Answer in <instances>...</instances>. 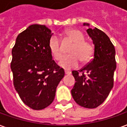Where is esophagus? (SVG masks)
Segmentation results:
<instances>
[{"label":"esophagus","instance_id":"1","mask_svg":"<svg viewBox=\"0 0 127 127\" xmlns=\"http://www.w3.org/2000/svg\"><path fill=\"white\" fill-rule=\"evenodd\" d=\"M64 74H67V75H69V74H71V72L65 71V72H64Z\"/></svg>","mask_w":127,"mask_h":127}]
</instances>
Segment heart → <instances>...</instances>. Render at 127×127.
Segmentation results:
<instances>
[{
    "instance_id": "heart-1",
    "label": "heart",
    "mask_w": 127,
    "mask_h": 127,
    "mask_svg": "<svg viewBox=\"0 0 127 127\" xmlns=\"http://www.w3.org/2000/svg\"><path fill=\"white\" fill-rule=\"evenodd\" d=\"M66 37L74 43L69 51V54L60 60L59 65L66 70L77 67L79 60L82 63H87L93 58L94 46L89 42L84 41V36L79 30L69 29L65 32ZM48 48L52 56L56 60L61 59L63 52L60 42L56 36H52L48 41Z\"/></svg>"
}]
</instances>
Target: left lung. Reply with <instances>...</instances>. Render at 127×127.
Masks as SVG:
<instances>
[{
    "instance_id": "8db88e82",
    "label": "left lung",
    "mask_w": 127,
    "mask_h": 127,
    "mask_svg": "<svg viewBox=\"0 0 127 127\" xmlns=\"http://www.w3.org/2000/svg\"><path fill=\"white\" fill-rule=\"evenodd\" d=\"M86 32L94 45V58L79 71H72L75 84L71 91L75 102L81 107L95 108L105 101L113 87L116 69L115 49L105 33L96 27Z\"/></svg>"
}]
</instances>
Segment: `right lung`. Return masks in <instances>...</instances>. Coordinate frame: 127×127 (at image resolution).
I'll use <instances>...</instances> for the list:
<instances>
[{"instance_id": "obj_1", "label": "right lung", "mask_w": 127, "mask_h": 127, "mask_svg": "<svg viewBox=\"0 0 127 127\" xmlns=\"http://www.w3.org/2000/svg\"><path fill=\"white\" fill-rule=\"evenodd\" d=\"M51 30L32 24L20 33L12 50L13 84L21 100L33 110L53 103L56 88L64 72L53 59L48 48Z\"/></svg>"}]
</instances>
